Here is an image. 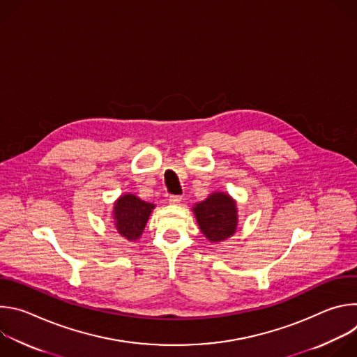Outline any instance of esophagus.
<instances>
[{"instance_id": "esophagus-1", "label": "esophagus", "mask_w": 357, "mask_h": 357, "mask_svg": "<svg viewBox=\"0 0 357 357\" xmlns=\"http://www.w3.org/2000/svg\"><path fill=\"white\" fill-rule=\"evenodd\" d=\"M169 203H172V205H178V203H181L182 202V196H179V195H172V196H169Z\"/></svg>"}]
</instances>
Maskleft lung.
Here are the masks:
<instances>
[{
  "mask_svg": "<svg viewBox=\"0 0 357 357\" xmlns=\"http://www.w3.org/2000/svg\"><path fill=\"white\" fill-rule=\"evenodd\" d=\"M200 231L212 243L227 240L237 229L236 200L223 192H215L193 208Z\"/></svg>",
  "mask_w": 357,
  "mask_h": 357,
  "instance_id": "8db88e82",
  "label": "left lung"
}]
</instances>
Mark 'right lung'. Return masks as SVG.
Returning <instances> with one entry per match:
<instances>
[{
	"label": "right lung",
	"mask_w": 357,
	"mask_h": 357,
	"mask_svg": "<svg viewBox=\"0 0 357 357\" xmlns=\"http://www.w3.org/2000/svg\"><path fill=\"white\" fill-rule=\"evenodd\" d=\"M155 208L154 203L141 200L132 193H126L114 202V227L117 233L128 241H135L141 237L148 218Z\"/></svg>",
	"instance_id": "right-lung-1"
}]
</instances>
